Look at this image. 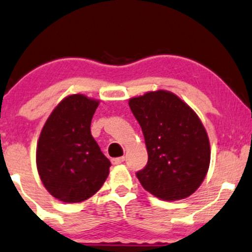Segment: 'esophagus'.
<instances>
[{
  "label": "esophagus",
  "instance_id": "34e87169",
  "mask_svg": "<svg viewBox=\"0 0 252 252\" xmlns=\"http://www.w3.org/2000/svg\"><path fill=\"white\" fill-rule=\"evenodd\" d=\"M125 161V158H112V163L116 166V164H120Z\"/></svg>",
  "mask_w": 252,
  "mask_h": 252
}]
</instances>
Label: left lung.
Masks as SVG:
<instances>
[{"label":"left lung","mask_w":252,"mask_h":252,"mask_svg":"<svg viewBox=\"0 0 252 252\" xmlns=\"http://www.w3.org/2000/svg\"><path fill=\"white\" fill-rule=\"evenodd\" d=\"M142 127L148 163L137 172L143 188L163 201L191 196L209 169L210 144L198 115L170 91H150L128 101Z\"/></svg>","instance_id":"left-lung-1"}]
</instances>
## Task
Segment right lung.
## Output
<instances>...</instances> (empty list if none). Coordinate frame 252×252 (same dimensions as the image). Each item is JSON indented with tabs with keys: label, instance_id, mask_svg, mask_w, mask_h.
I'll return each mask as SVG.
<instances>
[{
	"label": "right lung",
	"instance_id": "right-lung-1",
	"mask_svg": "<svg viewBox=\"0 0 252 252\" xmlns=\"http://www.w3.org/2000/svg\"><path fill=\"white\" fill-rule=\"evenodd\" d=\"M99 101L85 94L64 97L45 121L37 143L38 174L48 192L64 203L94 196L109 174L110 161L91 134Z\"/></svg>",
	"mask_w": 252,
	"mask_h": 252
}]
</instances>
